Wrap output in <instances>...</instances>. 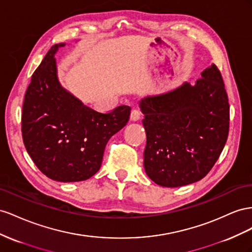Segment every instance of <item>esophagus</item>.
Masks as SVG:
<instances>
[{"label": "esophagus", "mask_w": 252, "mask_h": 252, "mask_svg": "<svg viewBox=\"0 0 252 252\" xmlns=\"http://www.w3.org/2000/svg\"><path fill=\"white\" fill-rule=\"evenodd\" d=\"M141 118V112L139 110H133L131 112V120L133 121H137Z\"/></svg>", "instance_id": "34e87169"}]
</instances>
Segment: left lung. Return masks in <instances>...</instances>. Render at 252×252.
I'll return each instance as SVG.
<instances>
[{
    "label": "left lung",
    "instance_id": "left-lung-1",
    "mask_svg": "<svg viewBox=\"0 0 252 252\" xmlns=\"http://www.w3.org/2000/svg\"><path fill=\"white\" fill-rule=\"evenodd\" d=\"M140 109L147 133L143 167L163 187L195 183L209 173L229 133V102L215 64L195 85L185 83L167 94L143 98Z\"/></svg>",
    "mask_w": 252,
    "mask_h": 252
}]
</instances>
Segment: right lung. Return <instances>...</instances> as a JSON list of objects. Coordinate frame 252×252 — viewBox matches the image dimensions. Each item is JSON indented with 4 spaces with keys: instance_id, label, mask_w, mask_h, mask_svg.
Masks as SVG:
<instances>
[{
    "instance_id": "add662e5",
    "label": "right lung",
    "mask_w": 252,
    "mask_h": 252,
    "mask_svg": "<svg viewBox=\"0 0 252 252\" xmlns=\"http://www.w3.org/2000/svg\"><path fill=\"white\" fill-rule=\"evenodd\" d=\"M50 47L25 93L22 137L35 166L54 181H85L101 167L104 149L112 136L130 119L131 107L120 105L99 113L84 105L60 85L55 53Z\"/></svg>"
}]
</instances>
